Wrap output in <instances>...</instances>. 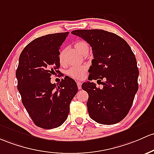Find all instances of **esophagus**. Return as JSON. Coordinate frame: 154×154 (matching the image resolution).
Here are the masks:
<instances>
[{
  "instance_id": "34e87169",
  "label": "esophagus",
  "mask_w": 154,
  "mask_h": 154,
  "mask_svg": "<svg viewBox=\"0 0 154 154\" xmlns=\"http://www.w3.org/2000/svg\"><path fill=\"white\" fill-rule=\"evenodd\" d=\"M77 88H78V89L82 88V82H80V81L77 82Z\"/></svg>"
}]
</instances>
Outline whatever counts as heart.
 <instances>
[{
  "label": "heart",
  "mask_w": 154,
  "mask_h": 154,
  "mask_svg": "<svg viewBox=\"0 0 154 154\" xmlns=\"http://www.w3.org/2000/svg\"><path fill=\"white\" fill-rule=\"evenodd\" d=\"M74 48L80 52L82 55H85L89 51V47L85 42L79 40L76 42L74 45ZM65 59V49H60L58 53V60L60 63H64ZM86 72V67L85 66H72L67 69L65 72L66 74L71 78L74 80H81L84 77Z\"/></svg>",
  "instance_id": "b5f03b06"
}]
</instances>
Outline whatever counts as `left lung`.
<instances>
[{"instance_id": "obj_1", "label": "left lung", "mask_w": 154, "mask_h": 154, "mask_svg": "<svg viewBox=\"0 0 154 154\" xmlns=\"http://www.w3.org/2000/svg\"><path fill=\"white\" fill-rule=\"evenodd\" d=\"M72 33L92 47L88 80L103 85L101 89L90 81L82 83V88L88 94L89 116L99 124H117L127 116L138 90L139 69L134 54L124 38L106 30H75Z\"/></svg>"}]
</instances>
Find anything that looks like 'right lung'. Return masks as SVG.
<instances>
[{
	"mask_svg": "<svg viewBox=\"0 0 154 154\" xmlns=\"http://www.w3.org/2000/svg\"><path fill=\"white\" fill-rule=\"evenodd\" d=\"M68 34L57 33L35 38L20 55L17 89L32 121L42 129H54L65 122L78 91L71 77H65L59 85L50 82L52 75L60 74L59 50Z\"/></svg>",
	"mask_w": 154,
	"mask_h": 154,
	"instance_id": "1",
	"label": "right lung"
}]
</instances>
